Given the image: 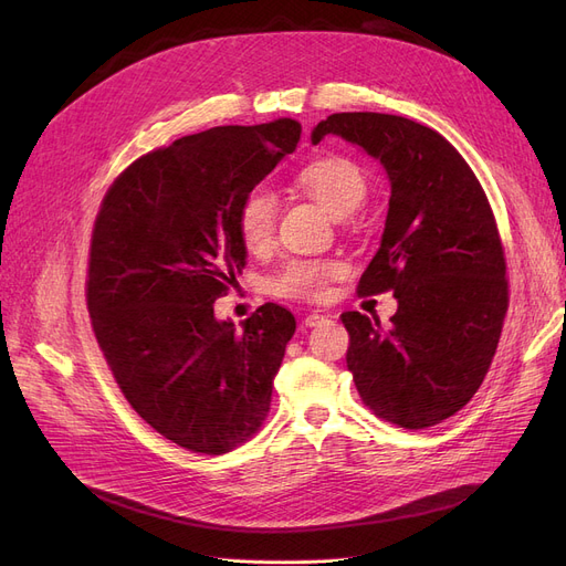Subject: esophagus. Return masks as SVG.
I'll return each instance as SVG.
<instances>
[{
	"mask_svg": "<svg viewBox=\"0 0 566 566\" xmlns=\"http://www.w3.org/2000/svg\"><path fill=\"white\" fill-rule=\"evenodd\" d=\"M325 321H328V316L318 314V312H312V314L305 316V325H307V328H316V325H321V323H325Z\"/></svg>",
	"mask_w": 566,
	"mask_h": 566,
	"instance_id": "obj_1",
	"label": "esophagus"
}]
</instances>
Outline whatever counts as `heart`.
<instances>
[{
	"label": "heart",
	"mask_w": 566,
	"mask_h": 566,
	"mask_svg": "<svg viewBox=\"0 0 566 566\" xmlns=\"http://www.w3.org/2000/svg\"><path fill=\"white\" fill-rule=\"evenodd\" d=\"M295 186L316 199L333 218H348L367 199V176L350 158L323 156L293 176ZM277 224V201L263 188L250 190L238 206L235 227L243 245L250 252H261L273 241ZM342 273V263L335 259H291L271 280V289L284 298L318 301L328 291V284Z\"/></svg>",
	"instance_id": "obj_1"
}]
</instances>
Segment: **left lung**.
Returning <instances> with one entry per match:
<instances>
[{
	"instance_id": "8db88e82",
	"label": "left lung",
	"mask_w": 566,
	"mask_h": 566,
	"mask_svg": "<svg viewBox=\"0 0 566 566\" xmlns=\"http://www.w3.org/2000/svg\"><path fill=\"white\" fill-rule=\"evenodd\" d=\"M337 135L390 178L380 248L358 293L392 291L397 314L344 312L346 365L365 406L403 429L461 410L491 367L510 305L507 263L489 199L457 148L406 116L331 114L312 144Z\"/></svg>"
}]
</instances>
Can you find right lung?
Instances as JSON below:
<instances>
[{
  "label": "right lung",
  "instance_id": "right-lung-1",
  "mask_svg": "<svg viewBox=\"0 0 566 566\" xmlns=\"http://www.w3.org/2000/svg\"><path fill=\"white\" fill-rule=\"evenodd\" d=\"M301 124L220 126L135 160L107 190L86 307L139 418L190 452L224 454L263 424L295 318L265 303L238 331L213 303L245 268L241 199L293 154Z\"/></svg>",
  "mask_w": 566,
  "mask_h": 566
}]
</instances>
